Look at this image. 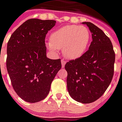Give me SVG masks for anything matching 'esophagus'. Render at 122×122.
<instances>
[{"label":"esophagus","instance_id":"obj_1","mask_svg":"<svg viewBox=\"0 0 122 122\" xmlns=\"http://www.w3.org/2000/svg\"><path fill=\"white\" fill-rule=\"evenodd\" d=\"M65 64H66V62H65V61H64V60H61V65H62V67H63V68L65 67Z\"/></svg>","mask_w":122,"mask_h":122}]
</instances>
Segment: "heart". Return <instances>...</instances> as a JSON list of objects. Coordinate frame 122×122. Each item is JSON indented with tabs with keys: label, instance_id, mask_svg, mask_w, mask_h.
Here are the masks:
<instances>
[{
	"label": "heart",
	"instance_id": "heart-1",
	"mask_svg": "<svg viewBox=\"0 0 122 122\" xmlns=\"http://www.w3.org/2000/svg\"><path fill=\"white\" fill-rule=\"evenodd\" d=\"M90 40L91 33L86 27L68 25L53 31L50 35V41L46 42V46L56 54L62 49L66 59L75 60L84 55Z\"/></svg>",
	"mask_w": 122,
	"mask_h": 122
}]
</instances>
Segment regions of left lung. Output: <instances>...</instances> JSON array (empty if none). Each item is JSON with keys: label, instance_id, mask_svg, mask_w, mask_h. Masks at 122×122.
I'll list each match as a JSON object with an SVG mask.
<instances>
[{"label": "left lung", "instance_id": "left-lung-1", "mask_svg": "<svg viewBox=\"0 0 122 122\" xmlns=\"http://www.w3.org/2000/svg\"><path fill=\"white\" fill-rule=\"evenodd\" d=\"M92 32L89 50L81 57L67 62L66 84L71 97L91 103L102 96L112 79L115 53L110 38L96 25L83 22Z\"/></svg>", "mask_w": 122, "mask_h": 122}]
</instances>
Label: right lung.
I'll list each match as a JSON object with an SVG mask.
<instances>
[{
    "instance_id": "right-lung-1",
    "label": "right lung",
    "mask_w": 122,
    "mask_h": 122,
    "mask_svg": "<svg viewBox=\"0 0 122 122\" xmlns=\"http://www.w3.org/2000/svg\"><path fill=\"white\" fill-rule=\"evenodd\" d=\"M54 20L30 19L11 35L7 44L6 68L13 88L26 102L44 99L61 68V59L46 56V35Z\"/></svg>"
}]
</instances>
